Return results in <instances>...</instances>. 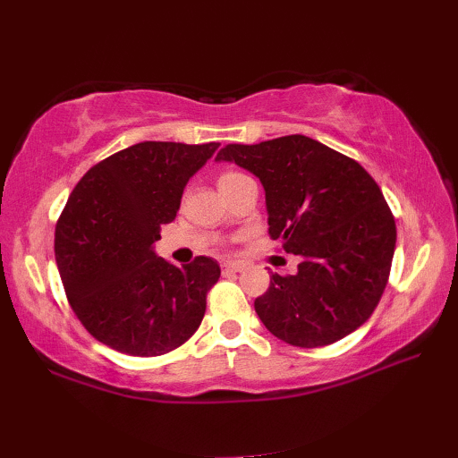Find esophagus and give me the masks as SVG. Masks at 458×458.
Wrapping results in <instances>:
<instances>
[{"instance_id":"34e87169","label":"esophagus","mask_w":458,"mask_h":458,"mask_svg":"<svg viewBox=\"0 0 458 458\" xmlns=\"http://www.w3.org/2000/svg\"><path fill=\"white\" fill-rule=\"evenodd\" d=\"M221 271H223V275H235V273L243 271V265H239V263H223L221 265Z\"/></svg>"}]
</instances>
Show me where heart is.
I'll return each instance as SVG.
<instances>
[{"mask_svg":"<svg viewBox=\"0 0 458 458\" xmlns=\"http://www.w3.org/2000/svg\"><path fill=\"white\" fill-rule=\"evenodd\" d=\"M241 177H245V175H241V174H223V175L219 177L217 183H219V185H227V183H233V181H237V179H241Z\"/></svg>","mask_w":458,"mask_h":458,"instance_id":"1","label":"heart"}]
</instances>
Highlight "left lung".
I'll use <instances>...</instances> for the list:
<instances>
[{
  "label": "left lung",
  "instance_id": "obj_1",
  "mask_svg": "<svg viewBox=\"0 0 458 458\" xmlns=\"http://www.w3.org/2000/svg\"><path fill=\"white\" fill-rule=\"evenodd\" d=\"M265 189L269 235L299 255L295 275H271L255 310L277 339L325 347L373 315L389 281L396 227L381 189L357 161L305 135L225 145Z\"/></svg>",
  "mask_w": 458,
  "mask_h": 458
}]
</instances>
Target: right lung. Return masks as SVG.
I'll list each match as a JSON object with an SVG mask.
<instances>
[{
	"mask_svg": "<svg viewBox=\"0 0 458 458\" xmlns=\"http://www.w3.org/2000/svg\"><path fill=\"white\" fill-rule=\"evenodd\" d=\"M219 143L143 141L93 165L69 195L55 227L65 295L99 343L157 357L199 329L221 269L211 257L175 267L155 253L175 219L187 181Z\"/></svg>",
	"mask_w": 458,
	"mask_h": 458,
	"instance_id": "right-lung-1",
	"label": "right lung"
}]
</instances>
